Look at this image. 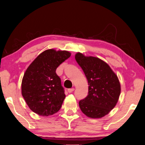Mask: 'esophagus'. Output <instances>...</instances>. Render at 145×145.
Segmentation results:
<instances>
[{"label": "esophagus", "mask_w": 145, "mask_h": 145, "mask_svg": "<svg viewBox=\"0 0 145 145\" xmlns=\"http://www.w3.org/2000/svg\"><path fill=\"white\" fill-rule=\"evenodd\" d=\"M74 88H71V89H68V92L69 93H72V91H74Z\"/></svg>", "instance_id": "esophagus-1"}]
</instances>
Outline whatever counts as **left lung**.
<instances>
[{"label": "left lung", "mask_w": 145, "mask_h": 145, "mask_svg": "<svg viewBox=\"0 0 145 145\" xmlns=\"http://www.w3.org/2000/svg\"><path fill=\"white\" fill-rule=\"evenodd\" d=\"M77 63L88 81V95L79 102L80 110L87 117L100 119L116 106L121 94V84L108 63L99 57L75 54Z\"/></svg>", "instance_id": "left-lung-1"}]
</instances>
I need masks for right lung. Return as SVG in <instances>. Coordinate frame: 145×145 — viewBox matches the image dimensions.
Segmentation results:
<instances>
[{"instance_id": "add662e5", "label": "right lung", "mask_w": 145, "mask_h": 145, "mask_svg": "<svg viewBox=\"0 0 145 145\" xmlns=\"http://www.w3.org/2000/svg\"><path fill=\"white\" fill-rule=\"evenodd\" d=\"M71 55L67 50L48 49L28 66L22 80L21 94L33 112L47 117L60 110L65 95L56 70Z\"/></svg>"}]
</instances>
